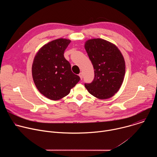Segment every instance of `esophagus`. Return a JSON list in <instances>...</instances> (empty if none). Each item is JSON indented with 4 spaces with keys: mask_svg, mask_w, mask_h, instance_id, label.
Segmentation results:
<instances>
[{
    "mask_svg": "<svg viewBox=\"0 0 157 157\" xmlns=\"http://www.w3.org/2000/svg\"><path fill=\"white\" fill-rule=\"evenodd\" d=\"M79 77H80L81 79L82 80V73H79Z\"/></svg>",
    "mask_w": 157,
    "mask_h": 157,
    "instance_id": "obj_1",
    "label": "esophagus"
}]
</instances>
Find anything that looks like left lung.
Returning <instances> with one entry per match:
<instances>
[{
    "instance_id": "obj_1",
    "label": "left lung",
    "mask_w": 157,
    "mask_h": 157,
    "mask_svg": "<svg viewBox=\"0 0 157 157\" xmlns=\"http://www.w3.org/2000/svg\"><path fill=\"white\" fill-rule=\"evenodd\" d=\"M84 48L94 70V80L85 83V87L98 99L113 97L124 79L125 63L122 54L114 44L101 38L87 40Z\"/></svg>"
}]
</instances>
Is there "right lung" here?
<instances>
[{
    "instance_id": "right-lung-1",
    "label": "right lung",
    "mask_w": 157,
    "mask_h": 157,
    "mask_svg": "<svg viewBox=\"0 0 157 157\" xmlns=\"http://www.w3.org/2000/svg\"><path fill=\"white\" fill-rule=\"evenodd\" d=\"M70 42V40L58 38L45 44L33 61L32 77L37 89L53 101L66 96L80 80L64 57V50Z\"/></svg>"
}]
</instances>
